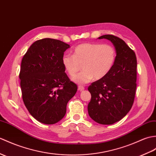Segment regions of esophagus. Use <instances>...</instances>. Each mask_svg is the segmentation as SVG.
Masks as SVG:
<instances>
[{
	"label": "esophagus",
	"instance_id": "34e87169",
	"mask_svg": "<svg viewBox=\"0 0 156 156\" xmlns=\"http://www.w3.org/2000/svg\"><path fill=\"white\" fill-rule=\"evenodd\" d=\"M78 90H79V91L82 92L83 90H84V86H78Z\"/></svg>",
	"mask_w": 156,
	"mask_h": 156
}]
</instances>
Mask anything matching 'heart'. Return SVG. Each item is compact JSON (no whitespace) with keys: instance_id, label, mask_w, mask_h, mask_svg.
I'll return each mask as SVG.
<instances>
[{"instance_id":"b5f03b06","label":"heart","mask_w":156,"mask_h":156,"mask_svg":"<svg viewBox=\"0 0 156 156\" xmlns=\"http://www.w3.org/2000/svg\"><path fill=\"white\" fill-rule=\"evenodd\" d=\"M116 59V51L110 44L84 43L75 47L72 54H64L62 64L70 76L79 70L82 65L83 71L72 78L79 85H84L93 80H100L111 71Z\"/></svg>"}]
</instances>
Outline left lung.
<instances>
[{
  "label": "left lung",
  "mask_w": 156,
  "mask_h": 156,
  "mask_svg": "<svg viewBox=\"0 0 156 156\" xmlns=\"http://www.w3.org/2000/svg\"><path fill=\"white\" fill-rule=\"evenodd\" d=\"M98 38L107 39L113 44L116 59L107 76L88 87L92 97L88 111L94 121L111 125L122 119L132 108L136 89L137 59L135 52L121 38L110 34Z\"/></svg>",
  "instance_id": "left-lung-1"
}]
</instances>
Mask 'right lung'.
Returning a JSON list of instances; mask_svg holds the SVG:
<instances>
[{
	"instance_id": "1",
	"label": "right lung",
	"mask_w": 156,
	"mask_h": 156,
	"mask_svg": "<svg viewBox=\"0 0 156 156\" xmlns=\"http://www.w3.org/2000/svg\"><path fill=\"white\" fill-rule=\"evenodd\" d=\"M70 45L52 38L34 42L21 62L19 78L23 100L38 122L54 124L62 119L77 86L65 73L62 58Z\"/></svg>"
}]
</instances>
